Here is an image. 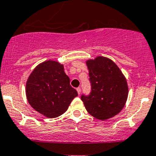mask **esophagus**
<instances>
[{
  "label": "esophagus",
  "mask_w": 156,
  "mask_h": 156,
  "mask_svg": "<svg viewBox=\"0 0 156 156\" xmlns=\"http://www.w3.org/2000/svg\"><path fill=\"white\" fill-rule=\"evenodd\" d=\"M76 91H77V92H78V94H80V93H81V89H80V87H78L77 89H76Z\"/></svg>",
  "instance_id": "esophagus-1"
}]
</instances>
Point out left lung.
Returning a JSON list of instances; mask_svg holds the SVG:
<instances>
[{"mask_svg":"<svg viewBox=\"0 0 156 156\" xmlns=\"http://www.w3.org/2000/svg\"><path fill=\"white\" fill-rule=\"evenodd\" d=\"M91 91L81 96L90 115L101 120L117 115L126 105L128 87L119 67L108 58L98 56L86 62Z\"/></svg>","mask_w":156,"mask_h":156,"instance_id":"8db88e82","label":"left lung"}]
</instances>
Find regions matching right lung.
Returning <instances> with one entry per match:
<instances>
[{
  "label": "right lung",
  "mask_w": 156,
  "mask_h": 156,
  "mask_svg": "<svg viewBox=\"0 0 156 156\" xmlns=\"http://www.w3.org/2000/svg\"><path fill=\"white\" fill-rule=\"evenodd\" d=\"M25 91L30 105L48 118L65 113L78 95L70 86L64 65L52 60L43 62L34 69L27 80Z\"/></svg>",
  "instance_id": "add662e5"
}]
</instances>
